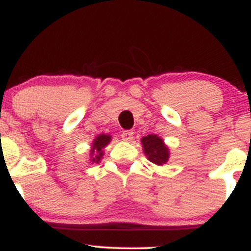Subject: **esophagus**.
<instances>
[{
  "instance_id": "esophagus-1",
  "label": "esophagus",
  "mask_w": 251,
  "mask_h": 251,
  "mask_svg": "<svg viewBox=\"0 0 251 251\" xmlns=\"http://www.w3.org/2000/svg\"><path fill=\"white\" fill-rule=\"evenodd\" d=\"M122 138L125 142H131L133 139V131H124L122 133Z\"/></svg>"
}]
</instances>
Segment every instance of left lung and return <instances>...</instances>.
I'll return each instance as SVG.
<instances>
[{
    "instance_id": "1",
    "label": "left lung",
    "mask_w": 251,
    "mask_h": 251,
    "mask_svg": "<svg viewBox=\"0 0 251 251\" xmlns=\"http://www.w3.org/2000/svg\"><path fill=\"white\" fill-rule=\"evenodd\" d=\"M144 153L148 159L155 165H163L169 160L170 151L164 140L155 134H149L142 138Z\"/></svg>"
}]
</instances>
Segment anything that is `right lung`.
Returning <instances> with one entry per match:
<instances>
[{
  "label": "right lung",
  "mask_w": 251,
  "mask_h": 251,
  "mask_svg": "<svg viewBox=\"0 0 251 251\" xmlns=\"http://www.w3.org/2000/svg\"><path fill=\"white\" fill-rule=\"evenodd\" d=\"M111 135L108 134H99L96 139L92 143L91 149V162L93 163H100L102 155H103V149L108 145L111 142Z\"/></svg>",
  "instance_id": "1"
}]
</instances>
